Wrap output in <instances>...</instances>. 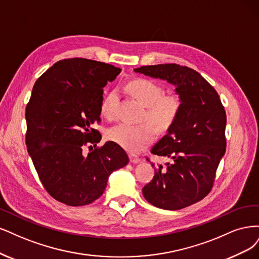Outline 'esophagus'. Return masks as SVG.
Returning <instances> with one entry per match:
<instances>
[{"label": "esophagus", "mask_w": 259, "mask_h": 259, "mask_svg": "<svg viewBox=\"0 0 259 259\" xmlns=\"http://www.w3.org/2000/svg\"><path fill=\"white\" fill-rule=\"evenodd\" d=\"M129 158H130V162L131 163H138L140 161V158L136 154H130Z\"/></svg>", "instance_id": "1"}]
</instances>
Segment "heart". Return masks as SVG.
Instances as JSON below:
<instances>
[{"mask_svg":"<svg viewBox=\"0 0 259 259\" xmlns=\"http://www.w3.org/2000/svg\"><path fill=\"white\" fill-rule=\"evenodd\" d=\"M129 93L146 106V117L153 124L165 131L173 126L181 112V101L174 95H163V88L148 78H135L128 84ZM118 104L117 90H112L103 99L101 112L106 118L116 116ZM153 124L120 123L108 132V139L129 152H139L151 144L156 137Z\"/></svg>","mask_w":259,"mask_h":259,"instance_id":"heart-1","label":"heart"}]
</instances>
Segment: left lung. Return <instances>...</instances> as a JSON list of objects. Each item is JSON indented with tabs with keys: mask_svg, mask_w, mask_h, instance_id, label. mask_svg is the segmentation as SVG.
<instances>
[{
	"mask_svg": "<svg viewBox=\"0 0 259 259\" xmlns=\"http://www.w3.org/2000/svg\"><path fill=\"white\" fill-rule=\"evenodd\" d=\"M175 86L181 112L151 153L171 159L143 187L147 201L163 210H181L210 193L226 151V112L216 90L197 71L175 63L135 69ZM147 160H149L147 158ZM154 165V164H153Z\"/></svg>",
	"mask_w": 259,
	"mask_h": 259,
	"instance_id": "1",
	"label": "left lung"
}]
</instances>
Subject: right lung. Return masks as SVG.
Here are the masks:
<instances>
[{
  "mask_svg": "<svg viewBox=\"0 0 259 259\" xmlns=\"http://www.w3.org/2000/svg\"><path fill=\"white\" fill-rule=\"evenodd\" d=\"M121 72L112 64L85 58L56 62L35 81L26 108V144L47 193L70 206L100 198L108 177L129 162L113 141L85 156L88 145L101 141L94 128L101 121L103 87Z\"/></svg>",
  "mask_w": 259,
  "mask_h": 259,
  "instance_id": "1",
  "label": "right lung"
}]
</instances>
